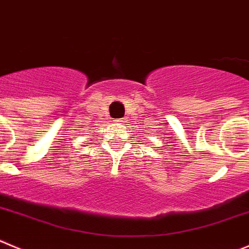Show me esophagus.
Returning <instances> with one entry per match:
<instances>
[{
	"label": "esophagus",
	"mask_w": 249,
	"mask_h": 249,
	"mask_svg": "<svg viewBox=\"0 0 249 249\" xmlns=\"http://www.w3.org/2000/svg\"><path fill=\"white\" fill-rule=\"evenodd\" d=\"M114 122H115V124H118V125H124L125 123H126V120H125V119H116V120H114Z\"/></svg>",
	"instance_id": "obj_1"
}]
</instances>
